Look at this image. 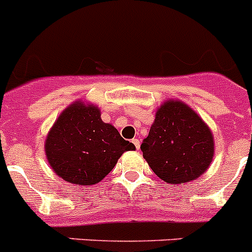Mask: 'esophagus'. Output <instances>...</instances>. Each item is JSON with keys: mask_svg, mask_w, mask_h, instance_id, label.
Listing matches in <instances>:
<instances>
[{"mask_svg": "<svg viewBox=\"0 0 252 252\" xmlns=\"http://www.w3.org/2000/svg\"><path fill=\"white\" fill-rule=\"evenodd\" d=\"M132 144L135 145V148L139 150V149H140V140L139 139H132Z\"/></svg>", "mask_w": 252, "mask_h": 252, "instance_id": "obj_1", "label": "esophagus"}]
</instances>
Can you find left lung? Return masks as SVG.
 <instances>
[{"label":"left lung","instance_id":"obj_1","mask_svg":"<svg viewBox=\"0 0 252 252\" xmlns=\"http://www.w3.org/2000/svg\"><path fill=\"white\" fill-rule=\"evenodd\" d=\"M141 151L151 170L165 183H188L211 165L215 155L213 133L188 104L168 99L157 110Z\"/></svg>","mask_w":252,"mask_h":252}]
</instances>
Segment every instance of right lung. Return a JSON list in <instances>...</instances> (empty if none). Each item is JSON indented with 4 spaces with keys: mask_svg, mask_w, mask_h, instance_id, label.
Segmentation results:
<instances>
[{
    "mask_svg": "<svg viewBox=\"0 0 252 252\" xmlns=\"http://www.w3.org/2000/svg\"><path fill=\"white\" fill-rule=\"evenodd\" d=\"M135 149L113 125L102 121L98 107L82 99L60 113L45 139L50 168L75 186L99 183L125 151Z\"/></svg>",
    "mask_w": 252,
    "mask_h": 252,
    "instance_id": "right-lung-1",
    "label": "right lung"
}]
</instances>
